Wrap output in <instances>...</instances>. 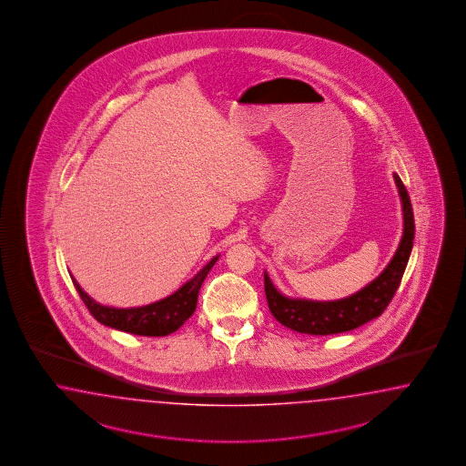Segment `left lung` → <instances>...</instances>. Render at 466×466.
I'll list each match as a JSON object with an SVG mask.
<instances>
[{
    "label": "left lung",
    "instance_id": "obj_1",
    "mask_svg": "<svg viewBox=\"0 0 466 466\" xmlns=\"http://www.w3.org/2000/svg\"><path fill=\"white\" fill-rule=\"evenodd\" d=\"M393 177L401 199L403 236L398 244L395 256L391 258L388 267L382 269L381 275L359 292L345 299L309 300L283 296L275 289L268 273L265 271V294L269 310L279 323L299 333L335 335L355 329L381 316L395 296L396 289L400 287L415 238L413 210L407 187L403 186L398 174H393Z\"/></svg>",
    "mask_w": 466,
    "mask_h": 466
}]
</instances>
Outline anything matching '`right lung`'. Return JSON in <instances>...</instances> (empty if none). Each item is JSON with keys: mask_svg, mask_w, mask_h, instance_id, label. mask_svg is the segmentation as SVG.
Here are the masks:
<instances>
[{"mask_svg": "<svg viewBox=\"0 0 466 466\" xmlns=\"http://www.w3.org/2000/svg\"><path fill=\"white\" fill-rule=\"evenodd\" d=\"M218 256L212 258L197 275L184 283L179 290H176L172 296L166 297L162 300H157L154 304L141 306V308H127L117 309L102 306L96 302L88 294H85L84 289L73 279V283L82 297V300L90 310V314L99 321L100 325L109 326L119 331H127L141 337H166L174 333L184 325L186 319L191 318V314L197 309L198 292L203 280L207 279L208 271L217 263Z\"/></svg>", "mask_w": 466, "mask_h": 466, "instance_id": "obj_1", "label": "right lung"}]
</instances>
